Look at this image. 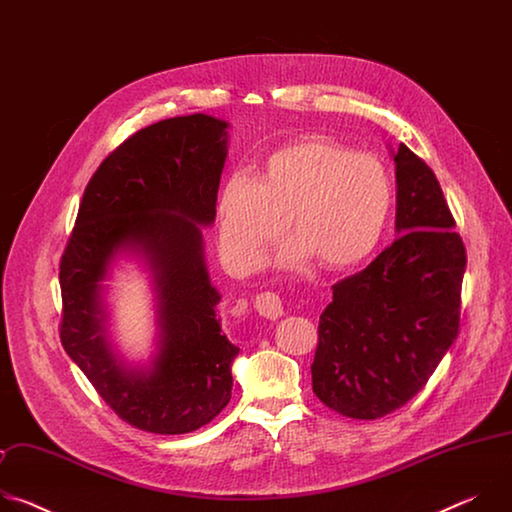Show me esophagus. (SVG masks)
I'll return each mask as SVG.
<instances>
[{"label": "esophagus", "instance_id": "esophagus-1", "mask_svg": "<svg viewBox=\"0 0 512 512\" xmlns=\"http://www.w3.org/2000/svg\"><path fill=\"white\" fill-rule=\"evenodd\" d=\"M253 304H255V310H257L263 318H269V320H277V318H281V316L285 314L279 296L271 294V291H265V294H259Z\"/></svg>", "mask_w": 512, "mask_h": 512}]
</instances>
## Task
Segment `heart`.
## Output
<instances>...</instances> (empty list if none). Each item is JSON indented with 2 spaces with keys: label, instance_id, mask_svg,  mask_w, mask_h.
I'll return each instance as SVG.
<instances>
[{
  "label": "heart",
  "instance_id": "b5f03b06",
  "mask_svg": "<svg viewBox=\"0 0 512 512\" xmlns=\"http://www.w3.org/2000/svg\"><path fill=\"white\" fill-rule=\"evenodd\" d=\"M393 204L385 166L326 137H304L271 152L257 182L235 174L218 196V247L241 271L261 267L287 221L296 239L285 267L316 259L326 271H348L377 249Z\"/></svg>",
  "mask_w": 512,
  "mask_h": 512
}]
</instances>
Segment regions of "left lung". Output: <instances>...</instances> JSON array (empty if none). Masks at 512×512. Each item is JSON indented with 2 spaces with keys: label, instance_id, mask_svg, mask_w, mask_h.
Instances as JSON below:
<instances>
[{
  "label": "left lung",
  "instance_id": "left-lung-1",
  "mask_svg": "<svg viewBox=\"0 0 512 512\" xmlns=\"http://www.w3.org/2000/svg\"><path fill=\"white\" fill-rule=\"evenodd\" d=\"M399 237L332 285L320 316L312 389L332 411L379 419L429 381L460 330L466 247L433 170L405 143L395 154Z\"/></svg>",
  "mask_w": 512,
  "mask_h": 512
}]
</instances>
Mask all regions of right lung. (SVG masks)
Returning a JSON list of instances; mask_svg holds the SVG:
<instances>
[{
	"label": "right lung",
	"mask_w": 512,
	"mask_h": 512,
	"mask_svg": "<svg viewBox=\"0 0 512 512\" xmlns=\"http://www.w3.org/2000/svg\"><path fill=\"white\" fill-rule=\"evenodd\" d=\"M227 127L194 113L127 137L89 180L60 257L66 354L123 421L150 433H190L231 401L239 348L221 334L198 227L216 216ZM121 248L148 258L157 281L163 344L148 372L127 370L104 336L98 281Z\"/></svg>",
	"instance_id": "add662e5"
}]
</instances>
